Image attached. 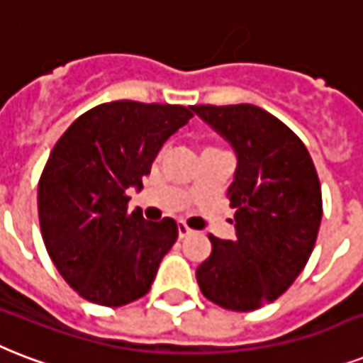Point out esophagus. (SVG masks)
Instances as JSON below:
<instances>
[{"label":"esophagus","mask_w":363,"mask_h":363,"mask_svg":"<svg viewBox=\"0 0 363 363\" xmlns=\"http://www.w3.org/2000/svg\"><path fill=\"white\" fill-rule=\"evenodd\" d=\"M193 229H191V227H187L184 223V221H179L178 223V235H179V238H185V237H189V235H193Z\"/></svg>","instance_id":"34e87169"}]
</instances>
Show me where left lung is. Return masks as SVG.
I'll use <instances>...</instances> for the list:
<instances>
[{
  "label": "left lung",
  "instance_id": "left-lung-1",
  "mask_svg": "<svg viewBox=\"0 0 363 363\" xmlns=\"http://www.w3.org/2000/svg\"><path fill=\"white\" fill-rule=\"evenodd\" d=\"M191 108L231 142L238 159L227 191L237 238L208 235L212 254L196 269V282L216 305L250 313L282 296L313 254L322 221L318 174L299 136L265 109Z\"/></svg>",
  "mask_w": 363,
  "mask_h": 363
}]
</instances>
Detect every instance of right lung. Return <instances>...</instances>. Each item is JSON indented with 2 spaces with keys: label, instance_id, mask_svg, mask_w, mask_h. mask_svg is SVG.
I'll list each match as a JSON object with an SVG mask.
<instances>
[{
  "label": "right lung",
  "instance_id": "add662e5",
  "mask_svg": "<svg viewBox=\"0 0 363 363\" xmlns=\"http://www.w3.org/2000/svg\"><path fill=\"white\" fill-rule=\"evenodd\" d=\"M191 117L176 104L106 102L77 117L50 151L38 187L41 237L86 301L123 307L150 291L178 225L128 212L126 191L142 187L162 143Z\"/></svg>",
  "mask_w": 363,
  "mask_h": 363
}]
</instances>
